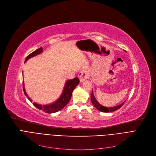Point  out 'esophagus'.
I'll return each mask as SVG.
<instances>
[{"mask_svg": "<svg viewBox=\"0 0 156 156\" xmlns=\"http://www.w3.org/2000/svg\"><path fill=\"white\" fill-rule=\"evenodd\" d=\"M89 76V73L87 69H83L79 73V78H80V81L81 83H82L84 80L87 79Z\"/></svg>", "mask_w": 156, "mask_h": 156, "instance_id": "obj_1", "label": "esophagus"}]
</instances>
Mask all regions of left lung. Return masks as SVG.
Wrapping results in <instances>:
<instances>
[{
	"label": "left lung",
	"instance_id": "1",
	"mask_svg": "<svg viewBox=\"0 0 156 156\" xmlns=\"http://www.w3.org/2000/svg\"><path fill=\"white\" fill-rule=\"evenodd\" d=\"M90 98H91V102L93 104L94 107L96 109H97L99 111H100L101 112H109L115 111L119 109L121 107V106L124 104V103L125 102H125H123L122 103L120 104L119 105H118L116 106H114V107H108V108L105 107V106H103L101 104H100L99 102H98V101L96 100L95 97L94 96V94L93 93V90H92Z\"/></svg>",
	"mask_w": 156,
	"mask_h": 156
}]
</instances>
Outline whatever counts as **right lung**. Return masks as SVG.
I'll return each instance as SVG.
<instances>
[{"instance_id": "obj_1", "label": "right lung", "mask_w": 156, "mask_h": 156, "mask_svg": "<svg viewBox=\"0 0 156 156\" xmlns=\"http://www.w3.org/2000/svg\"><path fill=\"white\" fill-rule=\"evenodd\" d=\"M43 52V48L40 47L38 49H37L36 51L31 53L27 57L24 62H26L28 59H30L31 57H34L37 55L40 54ZM80 81L78 78H75L73 80H68L65 83V85L63 89V91L59 97V98L57 100H56L55 102H52L50 104H47V105H41L39 104H37L36 102H34V104L37 108H38L40 110H42V111L47 112V113H54L58 112L61 111L62 109H63L66 105L68 102H69L73 90L76 88V87L79 84ZM23 91L25 95L28 98V99L32 102L33 101L30 99V97L28 95V94L26 92L25 88H24V84L23 83Z\"/></svg>"}]
</instances>
